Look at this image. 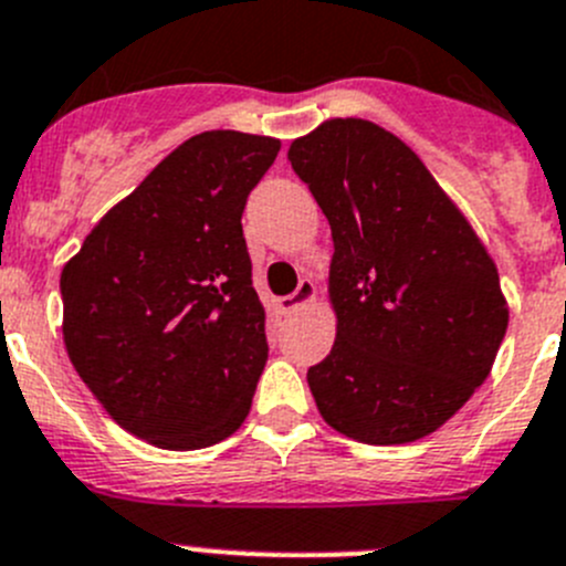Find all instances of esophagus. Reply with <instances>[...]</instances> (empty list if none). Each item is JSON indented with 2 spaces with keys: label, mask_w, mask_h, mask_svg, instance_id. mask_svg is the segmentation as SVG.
I'll return each mask as SVG.
<instances>
[{
  "label": "esophagus",
  "mask_w": 566,
  "mask_h": 566,
  "mask_svg": "<svg viewBox=\"0 0 566 566\" xmlns=\"http://www.w3.org/2000/svg\"><path fill=\"white\" fill-rule=\"evenodd\" d=\"M316 300V286H314V280L311 277H303L300 280V286L297 292L289 294V297L280 300V308L286 311V314H294V311L305 308V305H311Z\"/></svg>",
  "instance_id": "esophagus-1"
}]
</instances>
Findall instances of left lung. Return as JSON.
I'll use <instances>...</instances> for the list:
<instances>
[{"label": "left lung", "mask_w": 566, "mask_h": 566, "mask_svg": "<svg viewBox=\"0 0 566 566\" xmlns=\"http://www.w3.org/2000/svg\"><path fill=\"white\" fill-rule=\"evenodd\" d=\"M289 160L333 235L336 342L308 369L322 419L364 444H408L489 378L509 327L492 255L406 142L327 118Z\"/></svg>", "instance_id": "8db88e82"}]
</instances>
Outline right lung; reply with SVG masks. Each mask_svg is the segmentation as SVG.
<instances>
[{
    "label": "right lung",
    "mask_w": 566,
    "mask_h": 566,
    "mask_svg": "<svg viewBox=\"0 0 566 566\" xmlns=\"http://www.w3.org/2000/svg\"><path fill=\"white\" fill-rule=\"evenodd\" d=\"M277 153V138L239 130L188 138L63 266L74 369L155 448H211L250 413L269 347L241 213Z\"/></svg>",
    "instance_id": "1"
}]
</instances>
